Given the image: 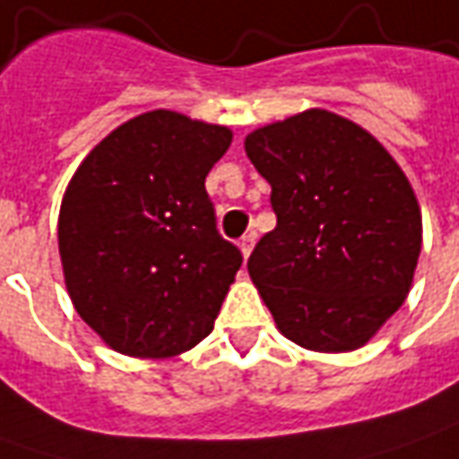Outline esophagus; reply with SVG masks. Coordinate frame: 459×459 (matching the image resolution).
<instances>
[{
  "mask_svg": "<svg viewBox=\"0 0 459 459\" xmlns=\"http://www.w3.org/2000/svg\"><path fill=\"white\" fill-rule=\"evenodd\" d=\"M255 232H247L245 238L239 239V250H242V257H247L253 253V245H255Z\"/></svg>",
  "mask_w": 459,
  "mask_h": 459,
  "instance_id": "esophagus-1",
  "label": "esophagus"
}]
</instances>
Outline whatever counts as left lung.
Masks as SVG:
<instances>
[{"label":"left lung","instance_id":"left-lung-1","mask_svg":"<svg viewBox=\"0 0 459 459\" xmlns=\"http://www.w3.org/2000/svg\"><path fill=\"white\" fill-rule=\"evenodd\" d=\"M245 152L271 184L273 232L247 260L283 337L314 352L368 344L414 283L421 209L394 155L347 117L307 109Z\"/></svg>","mask_w":459,"mask_h":459}]
</instances>
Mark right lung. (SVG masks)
I'll use <instances>...</instances> for the list:
<instances>
[{"instance_id":"obj_1","label":"right lung","mask_w":459,"mask_h":459,"mask_svg":"<svg viewBox=\"0 0 459 459\" xmlns=\"http://www.w3.org/2000/svg\"><path fill=\"white\" fill-rule=\"evenodd\" d=\"M230 143V127L155 109L112 130L68 181L65 289L117 352L173 358L214 329L242 255L217 232L204 181Z\"/></svg>"}]
</instances>
